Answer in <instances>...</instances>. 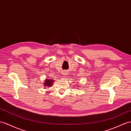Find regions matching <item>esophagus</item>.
Segmentation results:
<instances>
[{
	"instance_id": "1",
	"label": "esophagus",
	"mask_w": 131,
	"mask_h": 131,
	"mask_svg": "<svg viewBox=\"0 0 131 131\" xmlns=\"http://www.w3.org/2000/svg\"><path fill=\"white\" fill-rule=\"evenodd\" d=\"M63 75H66V71H64V72H63Z\"/></svg>"
}]
</instances>
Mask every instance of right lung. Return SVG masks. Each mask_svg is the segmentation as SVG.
<instances>
[{"mask_svg": "<svg viewBox=\"0 0 131 131\" xmlns=\"http://www.w3.org/2000/svg\"><path fill=\"white\" fill-rule=\"evenodd\" d=\"M53 81L52 80H50V79H47L45 80V81L44 82V84H43V85L45 86L44 88H46V86H48V87L51 86V85H52V83H53Z\"/></svg>", "mask_w": 131, "mask_h": 131, "instance_id": "obj_1", "label": "right lung"}]
</instances>
